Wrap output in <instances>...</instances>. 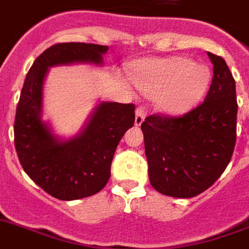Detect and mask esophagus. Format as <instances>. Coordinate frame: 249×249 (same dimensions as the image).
<instances>
[{
    "mask_svg": "<svg viewBox=\"0 0 249 249\" xmlns=\"http://www.w3.org/2000/svg\"><path fill=\"white\" fill-rule=\"evenodd\" d=\"M145 116H146V111H145L144 107H139L135 111V125L139 126V125L142 124V122L145 120Z\"/></svg>",
    "mask_w": 249,
    "mask_h": 249,
    "instance_id": "1",
    "label": "esophagus"
}]
</instances>
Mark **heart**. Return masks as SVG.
<instances>
[{
  "label": "heart",
  "instance_id": "b5f03b06",
  "mask_svg": "<svg viewBox=\"0 0 249 249\" xmlns=\"http://www.w3.org/2000/svg\"><path fill=\"white\" fill-rule=\"evenodd\" d=\"M131 78L156 109L182 115L200 104L211 84V71L191 58H144L131 64Z\"/></svg>",
  "mask_w": 249,
  "mask_h": 249
}]
</instances>
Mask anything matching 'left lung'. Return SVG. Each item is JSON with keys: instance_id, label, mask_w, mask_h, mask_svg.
Masks as SVG:
<instances>
[{"instance_id": "1", "label": "left lung", "mask_w": 249, "mask_h": 249, "mask_svg": "<svg viewBox=\"0 0 249 249\" xmlns=\"http://www.w3.org/2000/svg\"><path fill=\"white\" fill-rule=\"evenodd\" d=\"M213 78L205 102L178 118L160 114L141 124L150 183L178 198L200 195L216 182L236 145V82L222 57L207 52Z\"/></svg>"}]
</instances>
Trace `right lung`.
Instances as JSON below:
<instances>
[{"label": "right lung", "instance_id": "add662e5", "mask_svg": "<svg viewBox=\"0 0 249 249\" xmlns=\"http://www.w3.org/2000/svg\"><path fill=\"white\" fill-rule=\"evenodd\" d=\"M107 52L108 47L99 44H54L35 60L24 79L16 110V151L24 172L58 200L93 196L107 185L116 146L135 122V105L99 103L82 131L62 140L42 119L44 79L51 67L102 66Z\"/></svg>", "mask_w": 249, "mask_h": 249}]
</instances>
